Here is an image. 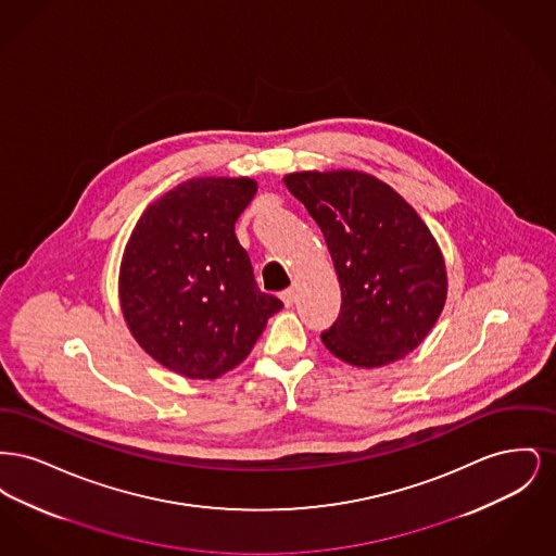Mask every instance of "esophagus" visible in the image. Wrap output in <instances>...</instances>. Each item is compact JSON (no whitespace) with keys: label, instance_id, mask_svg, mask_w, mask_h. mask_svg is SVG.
<instances>
[{"label":"esophagus","instance_id":"1","mask_svg":"<svg viewBox=\"0 0 556 556\" xmlns=\"http://www.w3.org/2000/svg\"><path fill=\"white\" fill-rule=\"evenodd\" d=\"M281 300H283V304H286V306H291V304L295 302V291L291 290V288L281 291Z\"/></svg>","mask_w":556,"mask_h":556}]
</instances>
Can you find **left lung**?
I'll use <instances>...</instances> for the list:
<instances>
[{
    "label": "left lung",
    "instance_id": "1",
    "mask_svg": "<svg viewBox=\"0 0 556 556\" xmlns=\"http://www.w3.org/2000/svg\"><path fill=\"white\" fill-rule=\"evenodd\" d=\"M291 193L317 220L342 288L325 348L354 367L413 352L446 302V266L421 216L392 187L356 170L291 173Z\"/></svg>",
    "mask_w": 556,
    "mask_h": 556
}]
</instances>
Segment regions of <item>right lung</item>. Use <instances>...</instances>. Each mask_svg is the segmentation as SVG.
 Listing matches in <instances>:
<instances>
[{
	"label": "right lung",
	"instance_id": "obj_1",
	"mask_svg": "<svg viewBox=\"0 0 556 556\" xmlns=\"http://www.w3.org/2000/svg\"><path fill=\"white\" fill-rule=\"evenodd\" d=\"M252 179H191L141 214L121 266L132 338L162 367L216 379L238 367L283 302L261 291L236 223Z\"/></svg>",
	"mask_w": 556,
	"mask_h": 556
}]
</instances>
